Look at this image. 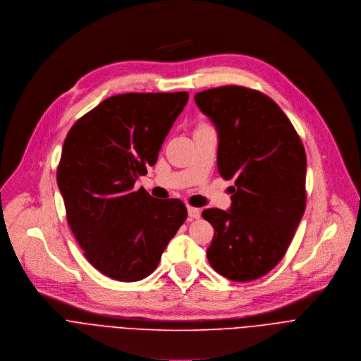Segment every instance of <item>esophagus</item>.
<instances>
[{"label": "esophagus", "instance_id": "34e87169", "mask_svg": "<svg viewBox=\"0 0 361 361\" xmlns=\"http://www.w3.org/2000/svg\"><path fill=\"white\" fill-rule=\"evenodd\" d=\"M188 213L190 219H199L200 218V209L193 207V206H188Z\"/></svg>", "mask_w": 361, "mask_h": 361}]
</instances>
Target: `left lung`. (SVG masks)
<instances>
[{
    "label": "left lung",
    "instance_id": "obj_1",
    "mask_svg": "<svg viewBox=\"0 0 361 361\" xmlns=\"http://www.w3.org/2000/svg\"><path fill=\"white\" fill-rule=\"evenodd\" d=\"M195 101L218 129L221 176L235 180L229 212H202L214 229L207 260L226 279H259L283 259L305 213V147L260 91L226 85L197 92Z\"/></svg>",
    "mask_w": 361,
    "mask_h": 361
}]
</instances>
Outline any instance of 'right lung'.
Listing matches in <instances>:
<instances>
[{
	"label": "right lung",
	"mask_w": 361,
	"mask_h": 361,
	"mask_svg": "<svg viewBox=\"0 0 361 361\" xmlns=\"http://www.w3.org/2000/svg\"><path fill=\"white\" fill-rule=\"evenodd\" d=\"M188 99V92L114 95L65 137L56 182L68 225L87 260L114 280L149 276L188 218L182 200L133 190Z\"/></svg>",
	"instance_id": "1"
}]
</instances>
